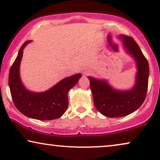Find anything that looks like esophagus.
<instances>
[{"label":"esophagus","mask_w":160,"mask_h":160,"mask_svg":"<svg viewBox=\"0 0 160 160\" xmlns=\"http://www.w3.org/2000/svg\"><path fill=\"white\" fill-rule=\"evenodd\" d=\"M82 73L85 74V75H87V74H89V73H90V71H89V70H84V71H82Z\"/></svg>","instance_id":"esophagus-1"}]
</instances>
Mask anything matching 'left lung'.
Returning a JSON list of instances; mask_svg holds the SVG:
<instances>
[{
  "label": "left lung",
  "mask_w": 160,
  "mask_h": 160,
  "mask_svg": "<svg viewBox=\"0 0 160 160\" xmlns=\"http://www.w3.org/2000/svg\"><path fill=\"white\" fill-rule=\"evenodd\" d=\"M123 47L136 62L134 87L129 90H118L106 80L88 76L95 108L105 117H122L134 112L143 104L148 89L149 67L139 46L132 37L121 35Z\"/></svg>",
  "instance_id": "left-lung-1"
}]
</instances>
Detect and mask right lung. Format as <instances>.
Returning <instances> with one entry per match:
<instances>
[{
    "label": "right lung",
    "mask_w": 160,
    "mask_h": 160,
    "mask_svg": "<svg viewBox=\"0 0 160 160\" xmlns=\"http://www.w3.org/2000/svg\"><path fill=\"white\" fill-rule=\"evenodd\" d=\"M23 43L16 60L12 65L8 76L11 95L14 106L26 117L38 120H52L62 117L68 106V92L77 84L82 74L66 77L43 92H33L24 87L19 76V66L23 49L28 43Z\"/></svg>",
    "instance_id": "add662e5"
}]
</instances>
